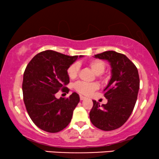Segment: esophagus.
<instances>
[{
  "label": "esophagus",
  "mask_w": 159,
  "mask_h": 159,
  "mask_svg": "<svg viewBox=\"0 0 159 159\" xmlns=\"http://www.w3.org/2000/svg\"><path fill=\"white\" fill-rule=\"evenodd\" d=\"M85 98H86V97H84V96H80V99H81V101H82V100H84Z\"/></svg>",
  "instance_id": "esophagus-1"
}]
</instances>
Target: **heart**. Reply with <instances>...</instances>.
Returning <instances> with one entry per match:
<instances>
[{
    "label": "heart",
    "instance_id": "1",
    "mask_svg": "<svg viewBox=\"0 0 159 159\" xmlns=\"http://www.w3.org/2000/svg\"><path fill=\"white\" fill-rule=\"evenodd\" d=\"M89 66L95 74L97 75L98 78H102V75L105 69V63L101 60H93L89 63ZM79 72V65L77 63H72L66 69V74L70 79L77 78ZM98 87L96 83H84L78 81L74 84V89L79 93L83 95H89Z\"/></svg>",
    "mask_w": 159,
    "mask_h": 159
}]
</instances>
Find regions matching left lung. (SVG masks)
I'll return each instance as SVG.
<instances>
[{"mask_svg":"<svg viewBox=\"0 0 159 159\" xmlns=\"http://www.w3.org/2000/svg\"><path fill=\"white\" fill-rule=\"evenodd\" d=\"M95 57L110 63L112 76L103 91L107 103L101 106L93 100L90 119L101 130H114L127 121L135 105L140 87L138 71L125 54L114 51L96 54Z\"/></svg>","mask_w":159,"mask_h":159,"instance_id":"left-lung-1","label":"left lung"}]
</instances>
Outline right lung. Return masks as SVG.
Listing matches in <instances>:
<instances>
[{"instance_id":"add662e5","label":"right lung","mask_w":159,"mask_h":159,"mask_svg":"<svg viewBox=\"0 0 159 159\" xmlns=\"http://www.w3.org/2000/svg\"><path fill=\"white\" fill-rule=\"evenodd\" d=\"M78 57L46 50L34 56L25 69L24 102L30 119L42 130L58 132L71 122L79 96L73 93L68 98H57L55 94L69 91L66 87L69 83L66 69Z\"/></svg>"}]
</instances>
